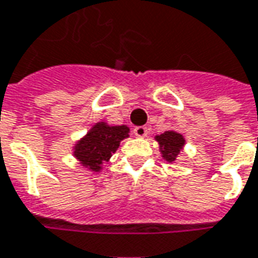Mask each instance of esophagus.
Segmentation results:
<instances>
[{
    "label": "esophagus",
    "mask_w": 258,
    "mask_h": 258,
    "mask_svg": "<svg viewBox=\"0 0 258 258\" xmlns=\"http://www.w3.org/2000/svg\"><path fill=\"white\" fill-rule=\"evenodd\" d=\"M133 133H135V136L137 137H145L147 136V133H148V129L145 126H137L133 129Z\"/></svg>",
    "instance_id": "34e87169"
}]
</instances>
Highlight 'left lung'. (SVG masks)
I'll use <instances>...</instances> for the list:
<instances>
[{"label":"left lung","instance_id":"left-lung-1","mask_svg":"<svg viewBox=\"0 0 258 258\" xmlns=\"http://www.w3.org/2000/svg\"><path fill=\"white\" fill-rule=\"evenodd\" d=\"M155 140L159 145V152L160 156L168 162V163H175L178 155L183 151V147L186 144L185 137L181 133H178L174 129L166 131L160 135L155 136Z\"/></svg>","mask_w":258,"mask_h":258}]
</instances>
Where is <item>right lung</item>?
Here are the masks:
<instances>
[{
  "instance_id": "add662e5",
  "label": "right lung",
  "mask_w": 258,
  "mask_h": 258,
  "mask_svg": "<svg viewBox=\"0 0 258 258\" xmlns=\"http://www.w3.org/2000/svg\"><path fill=\"white\" fill-rule=\"evenodd\" d=\"M126 125H110L106 121L95 122L84 136L75 141L72 152L83 167L92 173H100L103 164L115 154L122 140L129 137Z\"/></svg>"
}]
</instances>
